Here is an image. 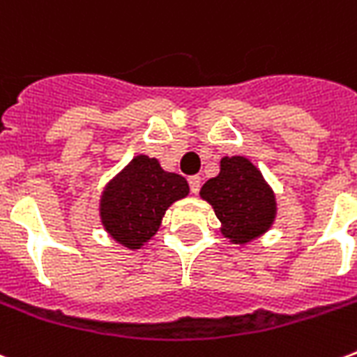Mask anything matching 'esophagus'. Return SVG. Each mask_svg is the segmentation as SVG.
Segmentation results:
<instances>
[{
	"mask_svg": "<svg viewBox=\"0 0 357 357\" xmlns=\"http://www.w3.org/2000/svg\"><path fill=\"white\" fill-rule=\"evenodd\" d=\"M189 187H190V192H195V195H197L198 190H200V176H190Z\"/></svg>",
	"mask_w": 357,
	"mask_h": 357,
	"instance_id": "esophagus-1",
	"label": "esophagus"
}]
</instances>
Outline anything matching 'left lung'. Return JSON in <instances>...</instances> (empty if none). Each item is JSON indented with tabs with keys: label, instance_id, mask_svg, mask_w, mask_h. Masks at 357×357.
I'll list each match as a JSON object with an SVG mask.
<instances>
[{
	"label": "left lung",
	"instance_id": "1",
	"mask_svg": "<svg viewBox=\"0 0 357 357\" xmlns=\"http://www.w3.org/2000/svg\"><path fill=\"white\" fill-rule=\"evenodd\" d=\"M200 197L215 209L222 234L234 243H247L264 234L275 217V198L262 174L245 157H225L217 178L204 183Z\"/></svg>",
	"mask_w": 357,
	"mask_h": 357
}]
</instances>
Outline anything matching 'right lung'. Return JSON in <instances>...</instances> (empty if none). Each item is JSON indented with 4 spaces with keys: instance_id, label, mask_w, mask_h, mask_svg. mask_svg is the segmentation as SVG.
<instances>
[{
    "instance_id": "obj_1",
    "label": "right lung",
    "mask_w": 357,
    "mask_h": 357,
    "mask_svg": "<svg viewBox=\"0 0 357 357\" xmlns=\"http://www.w3.org/2000/svg\"><path fill=\"white\" fill-rule=\"evenodd\" d=\"M187 192L183 176L165 172L159 160L140 155L105 190L102 225L116 241L138 249L157 232L168 206Z\"/></svg>"
}]
</instances>
